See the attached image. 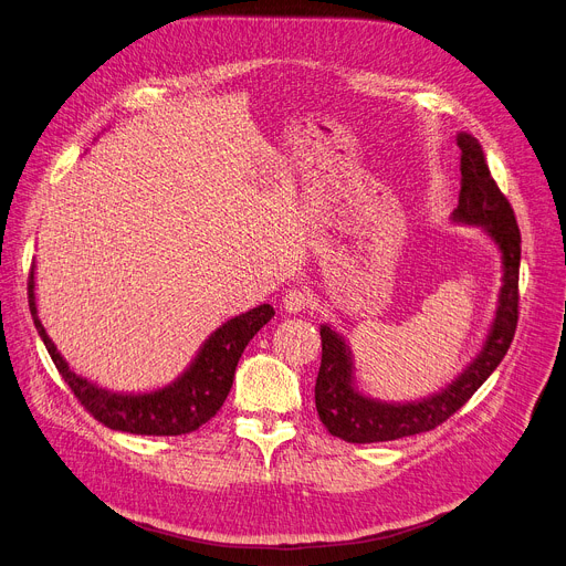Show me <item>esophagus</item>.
<instances>
[{
    "label": "esophagus",
    "instance_id": "1",
    "mask_svg": "<svg viewBox=\"0 0 566 566\" xmlns=\"http://www.w3.org/2000/svg\"><path fill=\"white\" fill-rule=\"evenodd\" d=\"M307 303H310L307 293L300 291V289H291V291H286V293L282 295V307H284V312H289V314L303 312V310L307 307Z\"/></svg>",
    "mask_w": 566,
    "mask_h": 566
}]
</instances>
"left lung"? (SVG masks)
Here are the masks:
<instances>
[{"instance_id": "obj_1", "label": "left lung", "mask_w": 566, "mask_h": 566, "mask_svg": "<svg viewBox=\"0 0 566 566\" xmlns=\"http://www.w3.org/2000/svg\"><path fill=\"white\" fill-rule=\"evenodd\" d=\"M462 191L455 224H471L489 237L501 254V289L494 316L475 357L439 391L419 400H380L359 389L350 344L329 323L321 325L323 359L316 378V409L329 434L348 443L394 441L421 434L443 423L482 387L505 357L518 318L521 234L516 218L484 164L480 143L458 132Z\"/></svg>"}]
</instances>
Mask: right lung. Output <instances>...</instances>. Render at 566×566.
I'll use <instances>...</instances> for the list:
<instances>
[{
    "label": "right lung",
    "instance_id": "add662e5",
    "mask_svg": "<svg viewBox=\"0 0 566 566\" xmlns=\"http://www.w3.org/2000/svg\"><path fill=\"white\" fill-rule=\"evenodd\" d=\"M29 310L33 325L41 334L52 361L63 375V380L93 417L111 430L153 437L193 432L216 417V411L222 407L232 389L237 364L250 338L275 316V310L263 303L245 314L224 321L205 338L191 364L164 387L149 391H111L74 373L65 357L56 350L41 323V316H38L35 266L31 269L29 277Z\"/></svg>",
    "mask_w": 566,
    "mask_h": 566
}]
</instances>
